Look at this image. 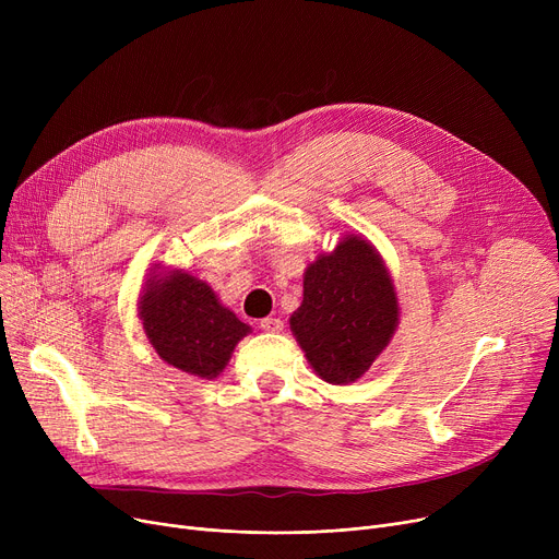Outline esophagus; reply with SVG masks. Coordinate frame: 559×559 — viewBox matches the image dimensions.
<instances>
[{
	"label": "esophagus",
	"instance_id": "1",
	"mask_svg": "<svg viewBox=\"0 0 559 559\" xmlns=\"http://www.w3.org/2000/svg\"><path fill=\"white\" fill-rule=\"evenodd\" d=\"M260 329L267 331V333H281L283 321L278 317H264V319H260Z\"/></svg>",
	"mask_w": 559,
	"mask_h": 559
}]
</instances>
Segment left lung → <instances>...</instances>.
Returning a JSON list of instances; mask_svg holds the SVG:
<instances>
[{"label":"left lung","instance_id":"left-lung-1","mask_svg":"<svg viewBox=\"0 0 559 559\" xmlns=\"http://www.w3.org/2000/svg\"><path fill=\"white\" fill-rule=\"evenodd\" d=\"M399 326L396 289L376 247L346 235L304 274V301L289 329L317 371L333 385H348L371 367Z\"/></svg>","mask_w":559,"mask_h":559}]
</instances>
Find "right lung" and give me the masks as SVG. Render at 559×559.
<instances>
[{
    "label": "right lung",
    "mask_w": 559,
    "mask_h": 559,
    "mask_svg": "<svg viewBox=\"0 0 559 559\" xmlns=\"http://www.w3.org/2000/svg\"><path fill=\"white\" fill-rule=\"evenodd\" d=\"M138 317L156 354L190 376L215 378L235 344L251 326L219 304L209 283L183 270L150 274L138 301Z\"/></svg>",
    "instance_id": "right-lung-1"
}]
</instances>
